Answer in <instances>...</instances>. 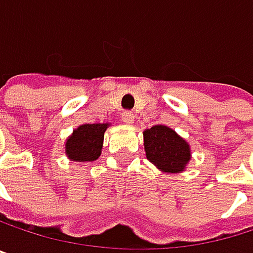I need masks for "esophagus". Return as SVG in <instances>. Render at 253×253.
Segmentation results:
<instances>
[{
	"mask_svg": "<svg viewBox=\"0 0 253 253\" xmlns=\"http://www.w3.org/2000/svg\"><path fill=\"white\" fill-rule=\"evenodd\" d=\"M121 120H123V123H126V124H132L133 120H135V114H133L132 111H124V112L121 114Z\"/></svg>",
	"mask_w": 253,
	"mask_h": 253,
	"instance_id": "34e87169",
	"label": "esophagus"
}]
</instances>
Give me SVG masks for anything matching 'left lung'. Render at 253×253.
I'll use <instances>...</instances> for the list:
<instances>
[{"label":"left lung","mask_w":253,"mask_h":253,"mask_svg":"<svg viewBox=\"0 0 253 253\" xmlns=\"http://www.w3.org/2000/svg\"><path fill=\"white\" fill-rule=\"evenodd\" d=\"M147 159L163 172L178 173L190 162V145L168 126H153L144 132Z\"/></svg>","instance_id":"8db88e82"}]
</instances>
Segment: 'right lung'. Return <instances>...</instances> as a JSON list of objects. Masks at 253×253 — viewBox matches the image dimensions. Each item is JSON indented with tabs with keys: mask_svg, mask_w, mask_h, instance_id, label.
<instances>
[{
	"mask_svg": "<svg viewBox=\"0 0 253 253\" xmlns=\"http://www.w3.org/2000/svg\"><path fill=\"white\" fill-rule=\"evenodd\" d=\"M108 124H83L69 136L65 153L72 162H94L99 159L103 144V133Z\"/></svg>",
	"mask_w": 253,
	"mask_h": 253,
	"instance_id": "1",
	"label": "right lung"
}]
</instances>
